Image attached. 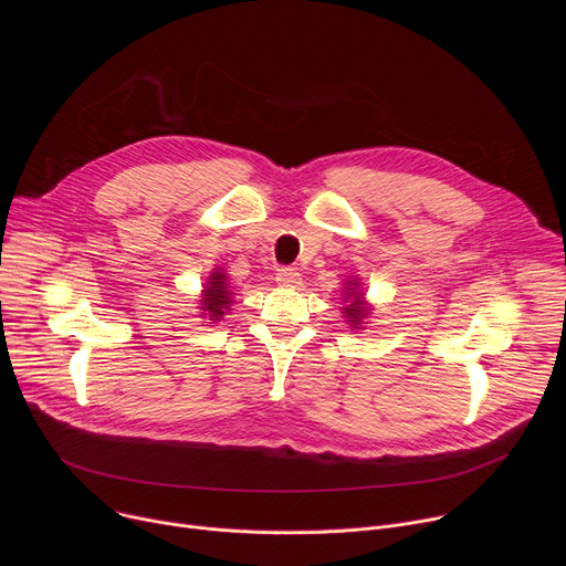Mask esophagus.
<instances>
[{
  "mask_svg": "<svg viewBox=\"0 0 566 566\" xmlns=\"http://www.w3.org/2000/svg\"><path fill=\"white\" fill-rule=\"evenodd\" d=\"M275 280H277V284H282V286H297V284L302 282V275H300L297 269L284 266V269H280V271L275 273Z\"/></svg>",
  "mask_w": 566,
  "mask_h": 566,
  "instance_id": "esophagus-1",
  "label": "esophagus"
}]
</instances>
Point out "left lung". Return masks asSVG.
Segmentation results:
<instances>
[{"mask_svg":"<svg viewBox=\"0 0 566 566\" xmlns=\"http://www.w3.org/2000/svg\"><path fill=\"white\" fill-rule=\"evenodd\" d=\"M356 289V286H354ZM354 289H347V297L352 300L347 306H345V317L347 322H352V325H360V319L367 317V308L363 306V293L354 291ZM347 302V300H345Z\"/></svg>","mask_w":566,"mask_h":566,"instance_id":"obj_1","label":"left lung"}]
</instances>
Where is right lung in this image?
I'll list each match as a JSON object with an SVG mask.
<instances>
[{
  "label": "right lung",
  "instance_id": "1",
  "mask_svg": "<svg viewBox=\"0 0 566 566\" xmlns=\"http://www.w3.org/2000/svg\"><path fill=\"white\" fill-rule=\"evenodd\" d=\"M230 286L226 284V275L221 271H214L206 291H203V300H201V311H206L203 317H210V319H219L223 315V311L228 308L230 304Z\"/></svg>",
  "mask_w": 566,
  "mask_h": 566
}]
</instances>
